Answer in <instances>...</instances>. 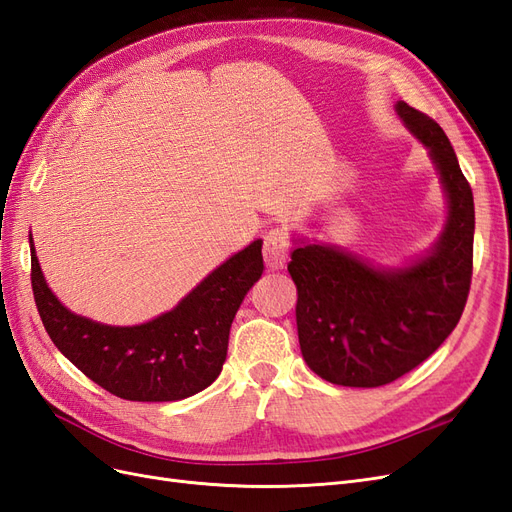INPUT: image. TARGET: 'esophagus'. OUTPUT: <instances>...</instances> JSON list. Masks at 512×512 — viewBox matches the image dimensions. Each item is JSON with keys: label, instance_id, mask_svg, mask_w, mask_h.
Returning <instances> with one entry per match:
<instances>
[{"label": "esophagus", "instance_id": "1", "mask_svg": "<svg viewBox=\"0 0 512 512\" xmlns=\"http://www.w3.org/2000/svg\"><path fill=\"white\" fill-rule=\"evenodd\" d=\"M262 254H265V265L269 269H282L290 254V235L286 228H271L265 235V245H262Z\"/></svg>", "mask_w": 512, "mask_h": 512}]
</instances>
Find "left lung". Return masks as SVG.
<instances>
[{
	"label": "left lung",
	"instance_id": "1",
	"mask_svg": "<svg viewBox=\"0 0 512 512\" xmlns=\"http://www.w3.org/2000/svg\"><path fill=\"white\" fill-rule=\"evenodd\" d=\"M397 113L436 162L448 222L431 254L378 271L329 245L290 254L297 329L305 363L320 378L374 389L427 361L453 333L468 301L474 256V198L444 130L406 102Z\"/></svg>",
	"mask_w": 512,
	"mask_h": 512
}]
</instances>
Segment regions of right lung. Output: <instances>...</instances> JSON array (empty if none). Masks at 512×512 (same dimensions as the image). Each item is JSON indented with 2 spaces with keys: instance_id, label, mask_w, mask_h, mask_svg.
Returning a JSON list of instances; mask_svg holds the SVG:
<instances>
[{
  "instance_id": "obj_1",
  "label": "right lung",
  "mask_w": 512,
  "mask_h": 512,
  "mask_svg": "<svg viewBox=\"0 0 512 512\" xmlns=\"http://www.w3.org/2000/svg\"><path fill=\"white\" fill-rule=\"evenodd\" d=\"M262 271V241H254L170 312L138 327H106L57 301L32 245V290L46 333L89 380L130 401H177L207 389L226 361L230 324Z\"/></svg>"
}]
</instances>
